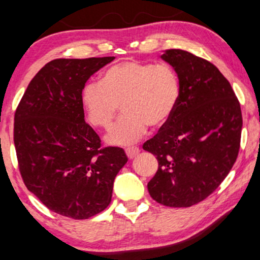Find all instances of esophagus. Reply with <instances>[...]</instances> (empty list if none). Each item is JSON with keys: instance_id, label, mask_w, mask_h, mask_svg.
Listing matches in <instances>:
<instances>
[{"instance_id": "esophagus-1", "label": "esophagus", "mask_w": 260, "mask_h": 260, "mask_svg": "<svg viewBox=\"0 0 260 260\" xmlns=\"http://www.w3.org/2000/svg\"><path fill=\"white\" fill-rule=\"evenodd\" d=\"M139 148H137V146H132V148H127L126 149V154L128 156V158H134L137 155L139 154Z\"/></svg>"}]
</instances>
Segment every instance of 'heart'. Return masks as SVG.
<instances>
[{"mask_svg":"<svg viewBox=\"0 0 260 260\" xmlns=\"http://www.w3.org/2000/svg\"><path fill=\"white\" fill-rule=\"evenodd\" d=\"M180 92L179 76L170 65L127 60L106 69L100 82L87 83L81 100L88 121L100 128L110 126L121 104L123 115L105 139L128 145L138 142L148 126L158 128L170 121Z\"/></svg>","mask_w":260,"mask_h":260,"instance_id":"heart-1","label":"heart"}]
</instances>
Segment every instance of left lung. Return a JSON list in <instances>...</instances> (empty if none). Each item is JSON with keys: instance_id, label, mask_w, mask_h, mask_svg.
Wrapping results in <instances>:
<instances>
[{"instance_id": "obj_1", "label": "left lung", "mask_w": 260, "mask_h": 260, "mask_svg": "<svg viewBox=\"0 0 260 260\" xmlns=\"http://www.w3.org/2000/svg\"><path fill=\"white\" fill-rule=\"evenodd\" d=\"M162 60L180 80V99L170 121L143 149L157 157L150 196L168 207H190L208 198L239 155L242 115L229 81L212 62L181 49Z\"/></svg>"}]
</instances>
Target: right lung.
Wrapping results in <instances>:
<instances>
[{"mask_svg":"<svg viewBox=\"0 0 260 260\" xmlns=\"http://www.w3.org/2000/svg\"><path fill=\"white\" fill-rule=\"evenodd\" d=\"M114 59L47 62L15 111L14 145L25 185L64 217L88 219L104 211L115 178L128 161L123 149H100L98 134L84 121L81 100L89 77Z\"/></svg>","mask_w":260,"mask_h":260,"instance_id":"right-lung-1","label":"right lung"}]
</instances>
